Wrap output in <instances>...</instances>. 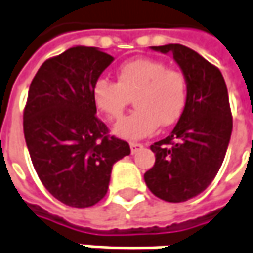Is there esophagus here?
Returning a JSON list of instances; mask_svg holds the SVG:
<instances>
[{
  "mask_svg": "<svg viewBox=\"0 0 253 253\" xmlns=\"http://www.w3.org/2000/svg\"><path fill=\"white\" fill-rule=\"evenodd\" d=\"M141 149H143V144H140V143H130V150H131L133 155L137 153Z\"/></svg>",
  "mask_w": 253,
  "mask_h": 253,
  "instance_id": "esophagus-1",
  "label": "esophagus"
}]
</instances>
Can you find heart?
Masks as SVG:
<instances>
[{
    "label": "heart",
    "mask_w": 253,
    "mask_h": 253,
    "mask_svg": "<svg viewBox=\"0 0 253 253\" xmlns=\"http://www.w3.org/2000/svg\"><path fill=\"white\" fill-rule=\"evenodd\" d=\"M187 93L182 71L152 58L127 61L117 71V82L98 79L93 85L94 104L110 120L120 119L134 98L137 110L114 126V133L125 139L147 137L159 123L174 125L185 112Z\"/></svg>",
    "instance_id": "1"
}]
</instances>
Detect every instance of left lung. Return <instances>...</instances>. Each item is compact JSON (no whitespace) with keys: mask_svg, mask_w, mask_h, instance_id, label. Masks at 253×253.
<instances>
[{"mask_svg":"<svg viewBox=\"0 0 253 253\" xmlns=\"http://www.w3.org/2000/svg\"><path fill=\"white\" fill-rule=\"evenodd\" d=\"M152 50L171 54L186 76L189 93L170 134L150 146L156 162L144 173V182L162 201L179 203L202 193L223 163L232 134L228 88L219 68L185 45Z\"/></svg>","mask_w":253,"mask_h":253,"instance_id":"1","label":"left lung"}]
</instances>
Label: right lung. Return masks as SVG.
<instances>
[{"label":"right lung","mask_w":253,"mask_h":253,"mask_svg":"<svg viewBox=\"0 0 253 253\" xmlns=\"http://www.w3.org/2000/svg\"><path fill=\"white\" fill-rule=\"evenodd\" d=\"M114 60L77 45L44 61L24 109V136L40 180L55 199L88 208L107 193L113 165L130 155L98 120L93 85Z\"/></svg>","instance_id":"right-lung-1"}]
</instances>
